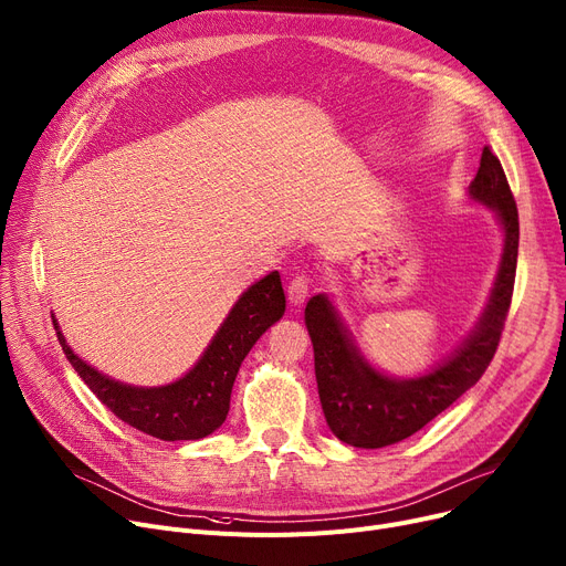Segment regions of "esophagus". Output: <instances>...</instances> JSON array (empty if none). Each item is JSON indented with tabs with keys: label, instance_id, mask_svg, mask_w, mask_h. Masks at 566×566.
<instances>
[{
	"label": "esophagus",
	"instance_id": "1",
	"mask_svg": "<svg viewBox=\"0 0 566 566\" xmlns=\"http://www.w3.org/2000/svg\"><path fill=\"white\" fill-rule=\"evenodd\" d=\"M311 281L306 276H294L290 283H287V298L292 306H302L306 298H308V292H311Z\"/></svg>",
	"mask_w": 566,
	"mask_h": 566
}]
</instances>
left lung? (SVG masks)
Returning <instances> with one entry per match:
<instances>
[{"label":"left lung","mask_w":566,"mask_h":566,"mask_svg":"<svg viewBox=\"0 0 566 566\" xmlns=\"http://www.w3.org/2000/svg\"><path fill=\"white\" fill-rule=\"evenodd\" d=\"M469 196L473 203L493 210L501 223V264L478 324L429 373L407 379L377 370L356 347L328 294H315L306 304L322 411L331 431L347 446L375 450L409 439L475 386L489 368L510 311L518 255L516 201L503 166L489 146L482 150Z\"/></svg>","instance_id":"left-lung-1"}]
</instances>
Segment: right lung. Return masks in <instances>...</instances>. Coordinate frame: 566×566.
Returning <instances> with one entry per match:
<instances>
[{
    "mask_svg": "<svg viewBox=\"0 0 566 566\" xmlns=\"http://www.w3.org/2000/svg\"><path fill=\"white\" fill-rule=\"evenodd\" d=\"M283 313L281 276L272 272L242 292L193 368L164 386H132L95 370L73 352L54 313L52 322L65 358L112 413L159 441H198L223 424L242 360Z\"/></svg>",
    "mask_w": 566,
    "mask_h": 566,
    "instance_id": "right-lung-1",
    "label": "right lung"
}]
</instances>
